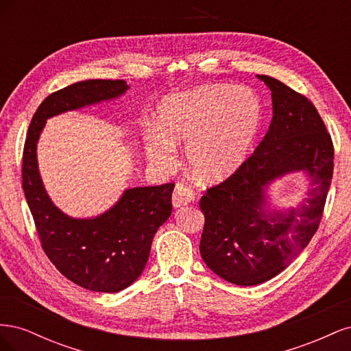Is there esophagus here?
I'll return each mask as SVG.
<instances>
[{
    "instance_id": "1",
    "label": "esophagus",
    "mask_w": 351,
    "mask_h": 351,
    "mask_svg": "<svg viewBox=\"0 0 351 351\" xmlns=\"http://www.w3.org/2000/svg\"><path fill=\"white\" fill-rule=\"evenodd\" d=\"M193 200H195V193L192 192V189L184 183H177L173 193V206L174 208L186 206L189 204H192Z\"/></svg>"
}]
</instances>
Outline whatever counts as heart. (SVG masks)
<instances>
[{
	"label": "heart",
	"instance_id": "b5f03b06",
	"mask_svg": "<svg viewBox=\"0 0 351 351\" xmlns=\"http://www.w3.org/2000/svg\"><path fill=\"white\" fill-rule=\"evenodd\" d=\"M259 95L247 86L205 84L168 95L158 104L156 125L143 132L149 161L168 165L176 145H186L193 174L208 183L222 182L246 162L262 125Z\"/></svg>",
	"mask_w": 351,
	"mask_h": 351
}]
</instances>
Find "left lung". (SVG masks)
<instances>
[{
    "label": "left lung",
    "instance_id": "8db88e82",
    "mask_svg": "<svg viewBox=\"0 0 351 351\" xmlns=\"http://www.w3.org/2000/svg\"><path fill=\"white\" fill-rule=\"evenodd\" d=\"M271 90L272 120L253 155L200 199V254L218 277L241 287L277 277L309 244L322 218L334 171L331 136L315 105L282 82L256 76ZM303 172L310 182L295 207L274 208L269 186Z\"/></svg>",
    "mask_w": 351,
    "mask_h": 351
}]
</instances>
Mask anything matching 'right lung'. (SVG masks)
<instances>
[{"label":"right lung","mask_w":351,"mask_h":351,"mask_svg":"<svg viewBox=\"0 0 351 351\" xmlns=\"http://www.w3.org/2000/svg\"><path fill=\"white\" fill-rule=\"evenodd\" d=\"M124 80L92 79L51 93L34 114L23 149V192L42 249L66 278L83 289L119 293L141 277L155 232L171 215L174 184L125 189L102 214L74 218L48 196L38 167V141L51 117L114 101Z\"/></svg>","instance_id":"obj_1"}]
</instances>
